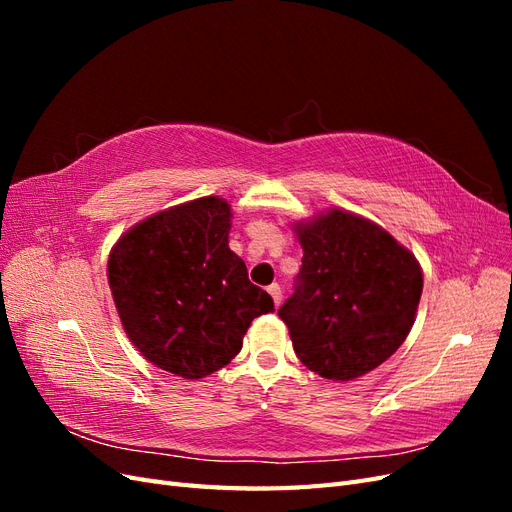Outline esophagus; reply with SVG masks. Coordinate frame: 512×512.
Here are the masks:
<instances>
[{"mask_svg": "<svg viewBox=\"0 0 512 512\" xmlns=\"http://www.w3.org/2000/svg\"><path fill=\"white\" fill-rule=\"evenodd\" d=\"M267 290H269V294L273 297L275 307H280L282 305V288H280V284H271Z\"/></svg>", "mask_w": 512, "mask_h": 512, "instance_id": "1", "label": "esophagus"}]
</instances>
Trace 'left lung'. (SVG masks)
Listing matches in <instances>:
<instances>
[{
    "label": "left lung",
    "instance_id": "8db88e82",
    "mask_svg": "<svg viewBox=\"0 0 512 512\" xmlns=\"http://www.w3.org/2000/svg\"><path fill=\"white\" fill-rule=\"evenodd\" d=\"M303 265L277 314L301 363L327 380H354L408 337L423 292L416 258L378 224L333 209L297 224Z\"/></svg>",
    "mask_w": 512,
    "mask_h": 512
}]
</instances>
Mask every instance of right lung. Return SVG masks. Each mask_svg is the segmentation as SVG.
I'll return each mask as SVG.
<instances>
[{
	"label": "right lung",
	"mask_w": 512,
	"mask_h": 512,
	"mask_svg": "<svg viewBox=\"0 0 512 512\" xmlns=\"http://www.w3.org/2000/svg\"><path fill=\"white\" fill-rule=\"evenodd\" d=\"M230 205L205 196L136 224L113 247L108 284L123 329L147 361L198 380L235 359L271 294L228 247Z\"/></svg>",
	"instance_id": "right-lung-1"
}]
</instances>
